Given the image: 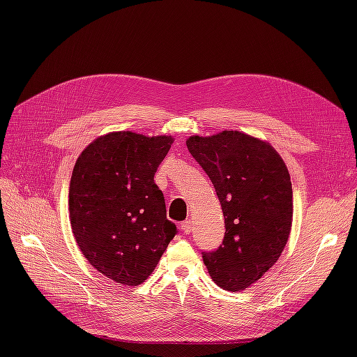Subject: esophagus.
<instances>
[{
  "label": "esophagus",
  "instance_id": "34e87169",
  "mask_svg": "<svg viewBox=\"0 0 357 357\" xmlns=\"http://www.w3.org/2000/svg\"><path fill=\"white\" fill-rule=\"evenodd\" d=\"M181 230H182L185 234H190L191 230H192V222H191V221H183V222H181Z\"/></svg>",
  "mask_w": 357,
  "mask_h": 357
}]
</instances>
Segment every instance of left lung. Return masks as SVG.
<instances>
[{
  "instance_id": "1",
  "label": "left lung",
  "mask_w": 357,
  "mask_h": 357,
  "mask_svg": "<svg viewBox=\"0 0 357 357\" xmlns=\"http://www.w3.org/2000/svg\"><path fill=\"white\" fill-rule=\"evenodd\" d=\"M214 185L224 214L222 245L202 252L214 282L249 288L279 259L292 226V183L285 162L266 142L240 131L186 140Z\"/></svg>"
}]
</instances>
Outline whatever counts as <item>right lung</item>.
Wrapping results in <instances>:
<instances>
[{
    "instance_id": "1",
    "label": "right lung",
    "mask_w": 357,
    "mask_h": 357,
    "mask_svg": "<svg viewBox=\"0 0 357 357\" xmlns=\"http://www.w3.org/2000/svg\"><path fill=\"white\" fill-rule=\"evenodd\" d=\"M172 143L171 136L116 131L93 140L75 163L73 237L89 264L117 284H143L178 231L153 179Z\"/></svg>"
}]
</instances>
